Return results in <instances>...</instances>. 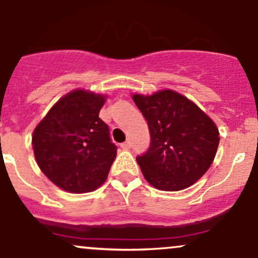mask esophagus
<instances>
[{
  "label": "esophagus",
  "instance_id": "34e87169",
  "mask_svg": "<svg viewBox=\"0 0 258 258\" xmlns=\"http://www.w3.org/2000/svg\"><path fill=\"white\" fill-rule=\"evenodd\" d=\"M121 148H122L123 150H127V149H130V148H131V142L130 141H126V142H123V143H121V146H120Z\"/></svg>",
  "mask_w": 258,
  "mask_h": 258
}]
</instances>
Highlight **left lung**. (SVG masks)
I'll use <instances>...</instances> for the list:
<instances>
[{
  "label": "left lung",
  "mask_w": 258,
  "mask_h": 258,
  "mask_svg": "<svg viewBox=\"0 0 258 258\" xmlns=\"http://www.w3.org/2000/svg\"><path fill=\"white\" fill-rule=\"evenodd\" d=\"M148 121L150 147L137 156L147 182L156 189L177 191L193 185L209 170L217 153L220 132L201 109L172 90L133 94Z\"/></svg>",
  "instance_id": "8db88e82"
}]
</instances>
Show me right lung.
Instances as JSON below:
<instances>
[{
  "label": "right lung",
  "instance_id": "right-lung-1",
  "mask_svg": "<svg viewBox=\"0 0 258 258\" xmlns=\"http://www.w3.org/2000/svg\"><path fill=\"white\" fill-rule=\"evenodd\" d=\"M105 94L78 88L55 103L32 133V149L52 183L75 194L96 190L116 158L109 127L99 111Z\"/></svg>",
  "mask_w": 258,
  "mask_h": 258
}]
</instances>
